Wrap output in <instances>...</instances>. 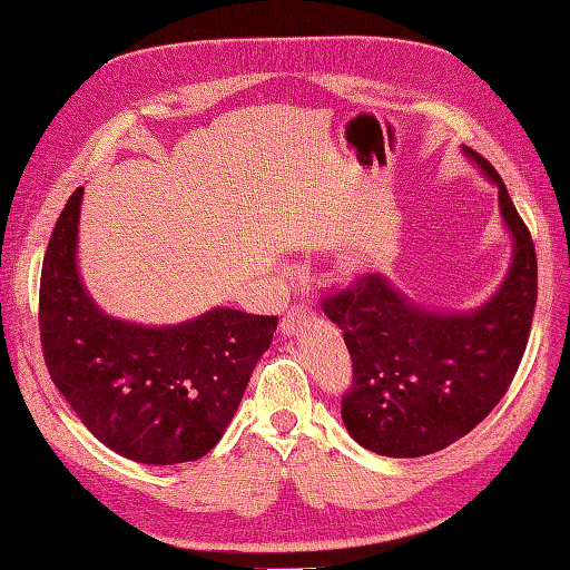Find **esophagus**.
Masks as SVG:
<instances>
[{"label": "esophagus", "instance_id": "1", "mask_svg": "<svg viewBox=\"0 0 570 570\" xmlns=\"http://www.w3.org/2000/svg\"><path fill=\"white\" fill-rule=\"evenodd\" d=\"M312 318H314L312 308L304 306V304H297V306H292L289 312L285 314V318L281 321V331H283V335H295L299 327L306 325Z\"/></svg>", "mask_w": 570, "mask_h": 570}]
</instances>
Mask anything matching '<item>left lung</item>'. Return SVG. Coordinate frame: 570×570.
<instances>
[{"instance_id":"left-lung-1","label":"left lung","mask_w":570,"mask_h":570,"mask_svg":"<svg viewBox=\"0 0 570 570\" xmlns=\"http://www.w3.org/2000/svg\"><path fill=\"white\" fill-rule=\"evenodd\" d=\"M463 149L497 185L513 237L511 268L492 299L469 314H435L381 273L323 299L354 366L342 421L361 446L383 456H425L469 435L507 394L530 337L538 302L530 230L490 161Z\"/></svg>"}]
</instances>
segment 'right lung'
Here are the masks:
<instances>
[{
  "label": "right lung",
  "instance_id": "add662e5",
  "mask_svg": "<svg viewBox=\"0 0 570 570\" xmlns=\"http://www.w3.org/2000/svg\"><path fill=\"white\" fill-rule=\"evenodd\" d=\"M82 187L49 237L40 342L51 381L116 454L170 465L212 452L233 421L278 316L216 306L178 325L118 321L90 299L76 264Z\"/></svg>",
  "mask_w": 570,
  "mask_h": 570
}]
</instances>
